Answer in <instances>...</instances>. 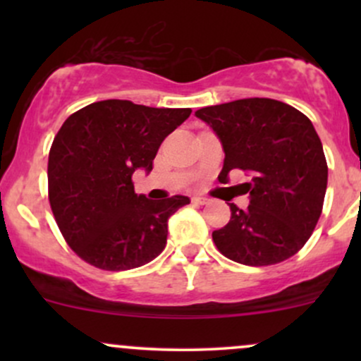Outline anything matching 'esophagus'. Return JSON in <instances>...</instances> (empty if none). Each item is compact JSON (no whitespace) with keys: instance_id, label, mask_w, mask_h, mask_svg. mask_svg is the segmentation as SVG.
<instances>
[{"instance_id":"34e87169","label":"esophagus","mask_w":361,"mask_h":361,"mask_svg":"<svg viewBox=\"0 0 361 361\" xmlns=\"http://www.w3.org/2000/svg\"><path fill=\"white\" fill-rule=\"evenodd\" d=\"M192 202H193L195 205H205V204H209V200H207L205 197H193Z\"/></svg>"}]
</instances>
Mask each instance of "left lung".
I'll use <instances>...</instances> for the list:
<instances>
[{"label": "left lung", "instance_id": "1", "mask_svg": "<svg viewBox=\"0 0 361 361\" xmlns=\"http://www.w3.org/2000/svg\"><path fill=\"white\" fill-rule=\"evenodd\" d=\"M212 127L226 152L219 180L243 169L246 210L231 204V221L212 233L226 258L268 267L302 250L321 217L327 164L312 122L287 103L244 98L195 111Z\"/></svg>", "mask_w": 361, "mask_h": 361}]
</instances>
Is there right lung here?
<instances>
[{"label": "right lung", "instance_id": "right-lung-1", "mask_svg": "<svg viewBox=\"0 0 361 361\" xmlns=\"http://www.w3.org/2000/svg\"><path fill=\"white\" fill-rule=\"evenodd\" d=\"M190 114L103 100L62 123L49 152V202L66 243L81 259L122 271L164 250L168 219L190 198L149 200L134 192L132 175L151 171L161 142Z\"/></svg>", "mask_w": 361, "mask_h": 361}]
</instances>
